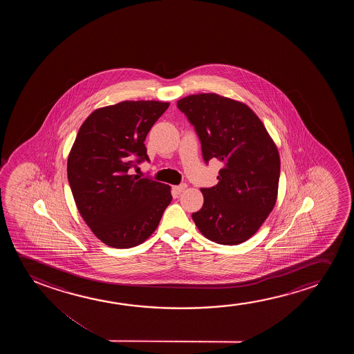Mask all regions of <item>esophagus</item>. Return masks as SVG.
<instances>
[{"instance_id":"esophagus-1","label":"esophagus","mask_w":354,"mask_h":354,"mask_svg":"<svg viewBox=\"0 0 354 354\" xmlns=\"http://www.w3.org/2000/svg\"><path fill=\"white\" fill-rule=\"evenodd\" d=\"M187 186H186V184H181L178 185V186H173V194H180L183 191H184L185 189H186Z\"/></svg>"}]
</instances>
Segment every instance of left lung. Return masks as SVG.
<instances>
[{"label":"left lung","instance_id":"1","mask_svg":"<svg viewBox=\"0 0 354 354\" xmlns=\"http://www.w3.org/2000/svg\"><path fill=\"white\" fill-rule=\"evenodd\" d=\"M176 106L198 136L207 165L223 162L218 184L202 187L203 207L192 213L204 237L237 245L257 233L274 207L281 160L252 109L215 93L180 99Z\"/></svg>","mask_w":354,"mask_h":354}]
</instances>
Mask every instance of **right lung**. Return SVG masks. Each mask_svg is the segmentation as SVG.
<instances>
[{"mask_svg":"<svg viewBox=\"0 0 354 354\" xmlns=\"http://www.w3.org/2000/svg\"><path fill=\"white\" fill-rule=\"evenodd\" d=\"M168 102H122L83 122L68 155V180L78 212L102 243L136 247L150 237L171 202L168 185L133 175L150 162L145 141Z\"/></svg>","mask_w":354,"mask_h":354,"instance_id":"right-lung-1","label":"right lung"}]
</instances>
